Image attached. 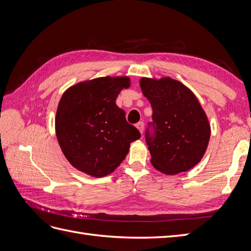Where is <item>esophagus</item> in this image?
Listing matches in <instances>:
<instances>
[{
    "label": "esophagus",
    "instance_id": "obj_1",
    "mask_svg": "<svg viewBox=\"0 0 251 251\" xmlns=\"http://www.w3.org/2000/svg\"><path fill=\"white\" fill-rule=\"evenodd\" d=\"M136 126H137L139 132L142 134L143 133V127H144V123H143V121H139V123L136 125Z\"/></svg>",
    "mask_w": 251,
    "mask_h": 251
}]
</instances>
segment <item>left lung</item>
<instances>
[{"label": "left lung", "mask_w": 251, "mask_h": 251, "mask_svg": "<svg viewBox=\"0 0 251 251\" xmlns=\"http://www.w3.org/2000/svg\"><path fill=\"white\" fill-rule=\"evenodd\" d=\"M153 109L146 141L154 168L175 175L198 164L207 149L210 126L195 94L170 77L140 79Z\"/></svg>", "instance_id": "obj_1"}]
</instances>
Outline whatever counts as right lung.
<instances>
[{
  "label": "right lung",
  "mask_w": 251,
  "mask_h": 251,
  "mask_svg": "<svg viewBox=\"0 0 251 251\" xmlns=\"http://www.w3.org/2000/svg\"><path fill=\"white\" fill-rule=\"evenodd\" d=\"M130 78L98 77L79 82L62 96L55 131L64 155L75 169L93 177H104L123 162L130 143L140 132L127 124L116 98Z\"/></svg>",
  "instance_id": "add662e5"
}]
</instances>
